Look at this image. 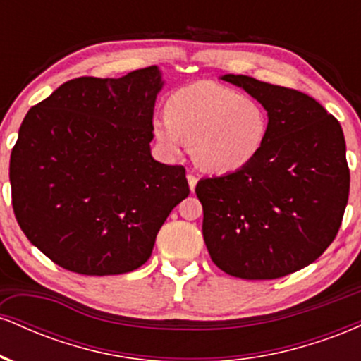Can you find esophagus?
<instances>
[{"instance_id":"esophagus-1","label":"esophagus","mask_w":361,"mask_h":361,"mask_svg":"<svg viewBox=\"0 0 361 361\" xmlns=\"http://www.w3.org/2000/svg\"><path fill=\"white\" fill-rule=\"evenodd\" d=\"M186 180H188V185H190V190H195V186H197V181H198V178L195 176V175H192V173H188V175H186Z\"/></svg>"}]
</instances>
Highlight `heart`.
<instances>
[{"label":"heart","mask_w":361,"mask_h":361,"mask_svg":"<svg viewBox=\"0 0 361 361\" xmlns=\"http://www.w3.org/2000/svg\"><path fill=\"white\" fill-rule=\"evenodd\" d=\"M154 137L176 152L181 140L192 144L200 168L233 173L259 154L268 137V114L251 97L212 81H198L178 90L166 103V120L154 122Z\"/></svg>","instance_id":"1"}]
</instances>
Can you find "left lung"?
Wrapping results in <instances>:
<instances>
[{
	"label": "left lung",
	"instance_id": "left-lung-1",
	"mask_svg": "<svg viewBox=\"0 0 361 361\" xmlns=\"http://www.w3.org/2000/svg\"><path fill=\"white\" fill-rule=\"evenodd\" d=\"M241 86L268 111V137L247 166L204 178L202 233L227 275L273 280L316 261L336 238L350 195L343 128L300 91L243 74Z\"/></svg>",
	"mask_w": 361,
	"mask_h": 361
}]
</instances>
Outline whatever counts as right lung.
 <instances>
[{"mask_svg": "<svg viewBox=\"0 0 361 361\" xmlns=\"http://www.w3.org/2000/svg\"><path fill=\"white\" fill-rule=\"evenodd\" d=\"M156 66L66 81L25 115L10 157L11 204L28 241L66 270L122 275L151 258L190 186L151 156Z\"/></svg>", "mask_w": 361, "mask_h": 361, "instance_id": "1", "label": "right lung"}]
</instances>
